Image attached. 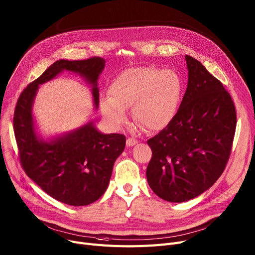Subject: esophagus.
<instances>
[{
  "label": "esophagus",
  "mask_w": 255,
  "mask_h": 255,
  "mask_svg": "<svg viewBox=\"0 0 255 255\" xmlns=\"http://www.w3.org/2000/svg\"><path fill=\"white\" fill-rule=\"evenodd\" d=\"M138 143V141L137 140H134V139H132V138H128L127 139V145L129 147H131V146H133V145H136Z\"/></svg>",
  "instance_id": "obj_1"
}]
</instances>
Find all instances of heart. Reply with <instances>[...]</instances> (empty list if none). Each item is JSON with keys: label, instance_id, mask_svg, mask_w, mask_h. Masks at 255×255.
Masks as SVG:
<instances>
[{"label": "heart", "instance_id": "b5f03b06", "mask_svg": "<svg viewBox=\"0 0 255 255\" xmlns=\"http://www.w3.org/2000/svg\"><path fill=\"white\" fill-rule=\"evenodd\" d=\"M110 97L101 100V111L117 128L128 121L132 107L134 121L148 130L166 128L176 117L183 95L181 78L173 70L137 67L119 73L109 87Z\"/></svg>", "mask_w": 255, "mask_h": 255}]
</instances>
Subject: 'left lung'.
<instances>
[{"label":"left lung","mask_w":255,"mask_h":255,"mask_svg":"<svg viewBox=\"0 0 255 255\" xmlns=\"http://www.w3.org/2000/svg\"><path fill=\"white\" fill-rule=\"evenodd\" d=\"M187 88L174 121L147 141L146 177L160 199L182 203L210 188L231 155L237 116L231 95L196 58L185 55Z\"/></svg>","instance_id":"obj_1"}]
</instances>
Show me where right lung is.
<instances>
[{
    "mask_svg": "<svg viewBox=\"0 0 255 255\" xmlns=\"http://www.w3.org/2000/svg\"><path fill=\"white\" fill-rule=\"evenodd\" d=\"M105 59H59L20 94L14 111L13 128L25 174L53 199L71 206H86L106 191L114 162L126 147L123 133H102L89 122L62 136L44 141L35 129L32 108L39 85L63 71L76 73L92 85L99 107L98 79Z\"/></svg>",
    "mask_w": 255,
    "mask_h": 255,
    "instance_id": "1",
    "label": "right lung"
}]
</instances>
